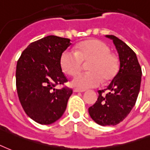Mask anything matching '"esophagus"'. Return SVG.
Instances as JSON below:
<instances>
[{"instance_id": "obj_1", "label": "esophagus", "mask_w": 150, "mask_h": 150, "mask_svg": "<svg viewBox=\"0 0 150 150\" xmlns=\"http://www.w3.org/2000/svg\"><path fill=\"white\" fill-rule=\"evenodd\" d=\"M73 91L74 92H84L85 91H84V90L78 89V88H74V89H73Z\"/></svg>"}]
</instances>
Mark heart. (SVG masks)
Returning a JSON list of instances; mask_svg holds the SVG:
<instances>
[{
    "mask_svg": "<svg viewBox=\"0 0 150 150\" xmlns=\"http://www.w3.org/2000/svg\"><path fill=\"white\" fill-rule=\"evenodd\" d=\"M91 61L88 65L91 71L76 75L72 85L79 89H87L99 86L103 79L110 80L117 71V62L110 54L109 47L98 40H88L79 44L75 52L66 50L60 56L62 69L67 75H77L80 71L83 61Z\"/></svg>",
    "mask_w": 150,
    "mask_h": 150,
    "instance_id": "b5f03b06",
    "label": "heart"
}]
</instances>
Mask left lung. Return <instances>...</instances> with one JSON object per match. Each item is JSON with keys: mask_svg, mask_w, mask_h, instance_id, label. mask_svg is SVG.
Segmentation results:
<instances>
[{"mask_svg": "<svg viewBox=\"0 0 150 150\" xmlns=\"http://www.w3.org/2000/svg\"><path fill=\"white\" fill-rule=\"evenodd\" d=\"M119 58V69L106 89L98 91L96 103L89 107V115L100 126H115L126 117L136 103L142 80V68L134 51L113 35Z\"/></svg>", "mask_w": 150, "mask_h": 150, "instance_id": "8db88e82", "label": "left lung"}]
</instances>
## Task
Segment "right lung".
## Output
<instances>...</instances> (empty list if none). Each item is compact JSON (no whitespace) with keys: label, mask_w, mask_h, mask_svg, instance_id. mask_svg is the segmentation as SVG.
<instances>
[{"label":"right lung","mask_w":150,"mask_h":150,"mask_svg":"<svg viewBox=\"0 0 150 150\" xmlns=\"http://www.w3.org/2000/svg\"><path fill=\"white\" fill-rule=\"evenodd\" d=\"M71 40L48 35L33 42L24 50L16 64V85L19 100L29 117L42 125L59 119L67 108L72 90L64 85L60 56Z\"/></svg>","instance_id":"right-lung-1"}]
</instances>
